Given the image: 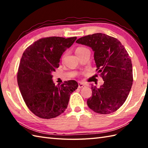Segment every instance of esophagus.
I'll list each match as a JSON object with an SVG mask.
<instances>
[{"mask_svg":"<svg viewBox=\"0 0 148 148\" xmlns=\"http://www.w3.org/2000/svg\"><path fill=\"white\" fill-rule=\"evenodd\" d=\"M85 84H84L83 83H79L78 84V88H84L85 87Z\"/></svg>","mask_w":148,"mask_h":148,"instance_id":"34e87169","label":"esophagus"}]
</instances>
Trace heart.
<instances>
[{
	"mask_svg": "<svg viewBox=\"0 0 148 148\" xmlns=\"http://www.w3.org/2000/svg\"><path fill=\"white\" fill-rule=\"evenodd\" d=\"M86 50H88V49L86 48H84V47H78V48H77L76 49V55L78 56L79 55L81 54L82 53L86 51ZM65 55H66V53H64V54L62 55V59H64L65 58Z\"/></svg>",
	"mask_w": 148,
	"mask_h": 148,
	"instance_id": "b5f03b06",
	"label": "heart"
}]
</instances>
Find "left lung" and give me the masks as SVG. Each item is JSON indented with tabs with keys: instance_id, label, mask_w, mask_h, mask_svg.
Returning <instances> with one entry per match:
<instances>
[{
	"instance_id": "8db88e82",
	"label": "left lung",
	"mask_w": 148,
	"mask_h": 148,
	"mask_svg": "<svg viewBox=\"0 0 148 148\" xmlns=\"http://www.w3.org/2000/svg\"><path fill=\"white\" fill-rule=\"evenodd\" d=\"M76 42L92 49L96 71L104 82L100 88L92 85V96L87 100L88 106L99 114L117 111L132 86V64L127 50L117 39L102 33L81 37Z\"/></svg>"
}]
</instances>
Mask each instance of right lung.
Instances as JSON below:
<instances>
[{"instance_id":"obj_1","label":"right lung","mask_w":148,"mask_h":148,"mask_svg":"<svg viewBox=\"0 0 148 148\" xmlns=\"http://www.w3.org/2000/svg\"><path fill=\"white\" fill-rule=\"evenodd\" d=\"M76 39L42 38L23 53L17 74L18 86L28 108L39 118L51 119L60 115L67 108L71 94L77 89L78 84L74 80L56 86L52 79L63 53Z\"/></svg>"}]
</instances>
